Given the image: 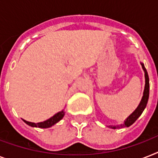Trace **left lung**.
<instances>
[{"mask_svg": "<svg viewBox=\"0 0 158 158\" xmlns=\"http://www.w3.org/2000/svg\"><path fill=\"white\" fill-rule=\"evenodd\" d=\"M142 65V68L144 71V76H145V86L144 90H143V97L141 101H140L139 104L138 106V107L128 116L125 120L124 123L120 125H108V127L111 128V129H120V128L124 127H129L131 125H133L134 123L136 121L138 118L139 117L143 111L144 110L146 106H147L148 101V97H149V78H148V74L147 69H145L144 64L143 63H140Z\"/></svg>", "mask_w": 158, "mask_h": 158, "instance_id": "1", "label": "left lung"}]
</instances>
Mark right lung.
Returning <instances> with one entry per match:
<instances>
[{"label":"right lung","instance_id":"1","mask_svg":"<svg viewBox=\"0 0 158 158\" xmlns=\"http://www.w3.org/2000/svg\"><path fill=\"white\" fill-rule=\"evenodd\" d=\"M64 110H62L61 111H59L57 112L56 115H54L52 117H51L50 119L43 121V122H39V123H33L29 122V121H27L25 120H23L24 122L27 124L29 126H32V127H38V128H43V129H46V128H50L52 127V125H54L55 124H56L57 122H59L60 120H61L62 118L64 117Z\"/></svg>","mask_w":158,"mask_h":158}]
</instances>
